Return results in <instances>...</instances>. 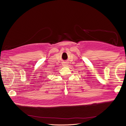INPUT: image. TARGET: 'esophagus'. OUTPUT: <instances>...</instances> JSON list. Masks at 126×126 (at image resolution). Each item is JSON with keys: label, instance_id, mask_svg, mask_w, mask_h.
Listing matches in <instances>:
<instances>
[{"label": "esophagus", "instance_id": "34e87169", "mask_svg": "<svg viewBox=\"0 0 126 126\" xmlns=\"http://www.w3.org/2000/svg\"><path fill=\"white\" fill-rule=\"evenodd\" d=\"M66 63H63V64H66Z\"/></svg>", "mask_w": 126, "mask_h": 126}]
</instances>
